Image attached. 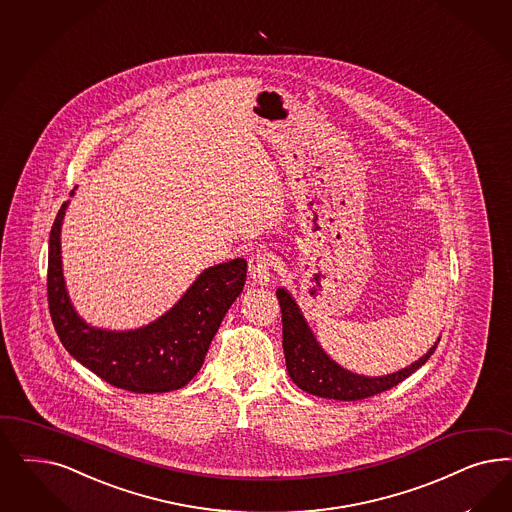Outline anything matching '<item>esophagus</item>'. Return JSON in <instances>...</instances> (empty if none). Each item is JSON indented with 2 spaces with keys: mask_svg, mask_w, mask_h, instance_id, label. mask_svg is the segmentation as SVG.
I'll return each mask as SVG.
<instances>
[{
  "mask_svg": "<svg viewBox=\"0 0 512 512\" xmlns=\"http://www.w3.org/2000/svg\"><path fill=\"white\" fill-rule=\"evenodd\" d=\"M250 279L262 286H269L273 281V258L267 252H256L248 260Z\"/></svg>",
  "mask_w": 512,
  "mask_h": 512,
  "instance_id": "esophagus-1",
  "label": "esophagus"
}]
</instances>
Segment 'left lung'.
I'll return each instance as SVG.
<instances>
[{"instance_id": "8db88e82", "label": "left lung", "mask_w": 512, "mask_h": 512, "mask_svg": "<svg viewBox=\"0 0 512 512\" xmlns=\"http://www.w3.org/2000/svg\"><path fill=\"white\" fill-rule=\"evenodd\" d=\"M277 297L281 303L282 348L288 375L294 380V384H297V388L313 396L337 401H358L365 397L377 396L380 392L394 388L409 375H413L418 367L428 362L429 356L435 352L441 341V337H437L433 347L429 348L422 358L390 375H358L339 365L322 348L290 290H286L284 286L277 288Z\"/></svg>"}]
</instances>
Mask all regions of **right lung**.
<instances>
[{"label": "right lung", "instance_id": "obj_1", "mask_svg": "<svg viewBox=\"0 0 512 512\" xmlns=\"http://www.w3.org/2000/svg\"><path fill=\"white\" fill-rule=\"evenodd\" d=\"M77 186L71 190L75 196ZM69 199L60 207L49 239V309L67 352L99 379L133 394H162L186 386L198 373L231 303L243 292L247 260L207 267L162 316L137 330L90 326L67 294L62 267V224Z\"/></svg>", "mask_w": 512, "mask_h": 512}]
</instances>
